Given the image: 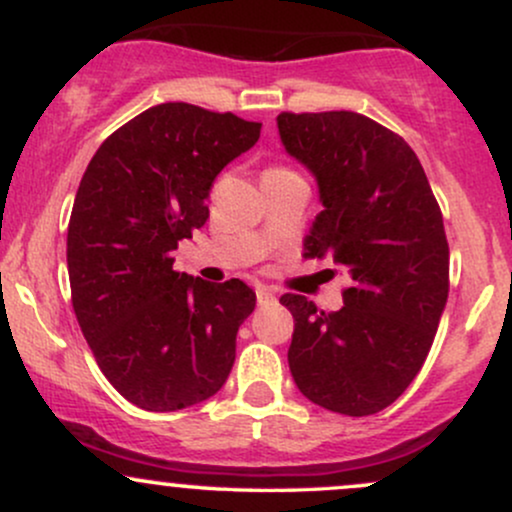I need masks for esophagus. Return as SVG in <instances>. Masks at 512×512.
Here are the masks:
<instances>
[{
	"label": "esophagus",
	"mask_w": 512,
	"mask_h": 512,
	"mask_svg": "<svg viewBox=\"0 0 512 512\" xmlns=\"http://www.w3.org/2000/svg\"><path fill=\"white\" fill-rule=\"evenodd\" d=\"M255 293H257V303H260V305H269V303L276 301L274 291L267 289V286H257Z\"/></svg>",
	"instance_id": "esophagus-1"
}]
</instances>
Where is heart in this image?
Returning a JSON list of instances; mask_svg holds the SVG:
<instances>
[{
	"mask_svg": "<svg viewBox=\"0 0 512 512\" xmlns=\"http://www.w3.org/2000/svg\"><path fill=\"white\" fill-rule=\"evenodd\" d=\"M269 170H289V168H281V166H274V168H269ZM269 170H264V173H269Z\"/></svg>",
	"mask_w": 512,
	"mask_h": 512,
	"instance_id": "heart-1",
	"label": "heart"
}]
</instances>
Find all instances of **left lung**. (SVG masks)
<instances>
[{"instance_id":"obj_1","label":"left lung","mask_w":512,"mask_h":512,"mask_svg":"<svg viewBox=\"0 0 512 512\" xmlns=\"http://www.w3.org/2000/svg\"><path fill=\"white\" fill-rule=\"evenodd\" d=\"M281 142L320 185L305 257L342 264L351 284L337 313L298 293L289 368L310 402L346 416L378 414L424 366L450 291L443 214L411 146L351 110L281 113Z\"/></svg>"}]
</instances>
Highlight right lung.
<instances>
[{
    "instance_id": "obj_1",
    "label": "right lung",
    "mask_w": 512,
    "mask_h": 512,
    "mask_svg": "<svg viewBox=\"0 0 512 512\" xmlns=\"http://www.w3.org/2000/svg\"><path fill=\"white\" fill-rule=\"evenodd\" d=\"M260 129L161 103L115 129L81 178L67 233L74 313L110 385L146 411L204 402L236 361L255 291L175 272L170 252L207 223L216 175Z\"/></svg>"
}]
</instances>
